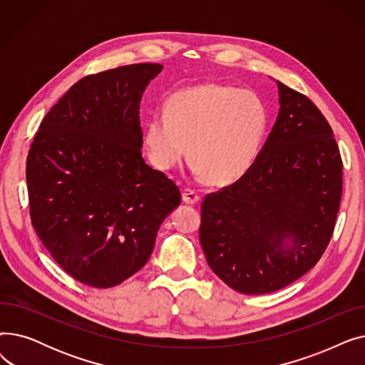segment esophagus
I'll use <instances>...</instances> for the list:
<instances>
[{
    "label": "esophagus",
    "mask_w": 365,
    "mask_h": 365,
    "mask_svg": "<svg viewBox=\"0 0 365 365\" xmlns=\"http://www.w3.org/2000/svg\"><path fill=\"white\" fill-rule=\"evenodd\" d=\"M182 200H183L185 204L194 205V204H197L200 201V195L192 189H185L183 192H182Z\"/></svg>",
    "instance_id": "esophagus-1"
}]
</instances>
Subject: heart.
<instances>
[{"label":"heart","instance_id":"b5f03b06","mask_svg":"<svg viewBox=\"0 0 365 365\" xmlns=\"http://www.w3.org/2000/svg\"><path fill=\"white\" fill-rule=\"evenodd\" d=\"M267 127V110L259 96L238 87L204 83L173 93L164 115L145 127L150 164L170 171L189 160L205 183L227 186L255 163Z\"/></svg>","mask_w":365,"mask_h":365}]
</instances>
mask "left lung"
I'll return each instance as SVG.
<instances>
[{
  "instance_id": "1",
  "label": "left lung",
  "mask_w": 365,
  "mask_h": 365,
  "mask_svg": "<svg viewBox=\"0 0 365 365\" xmlns=\"http://www.w3.org/2000/svg\"><path fill=\"white\" fill-rule=\"evenodd\" d=\"M277 84L279 112L255 163L201 205L207 263L242 294L277 292L312 269L341 198L343 164L330 124L304 94Z\"/></svg>"
}]
</instances>
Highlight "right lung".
Masks as SVG:
<instances>
[{
    "label": "right lung",
    "mask_w": 365,
    "mask_h": 365,
    "mask_svg": "<svg viewBox=\"0 0 365 365\" xmlns=\"http://www.w3.org/2000/svg\"><path fill=\"white\" fill-rule=\"evenodd\" d=\"M158 63L84 76L41 121L26 160L35 231L72 278L109 289L149 260L163 220L180 204L142 158L139 108Z\"/></svg>",
    "instance_id": "right-lung-1"
}]
</instances>
